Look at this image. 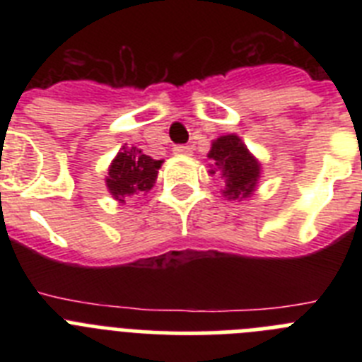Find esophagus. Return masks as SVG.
<instances>
[{
    "label": "esophagus",
    "mask_w": 362,
    "mask_h": 362,
    "mask_svg": "<svg viewBox=\"0 0 362 362\" xmlns=\"http://www.w3.org/2000/svg\"><path fill=\"white\" fill-rule=\"evenodd\" d=\"M174 153H177V156H190L192 148L188 145H175Z\"/></svg>",
    "instance_id": "34e87169"
}]
</instances>
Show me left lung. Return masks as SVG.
<instances>
[{
	"label": "left lung",
	"instance_id": "8db88e82",
	"mask_svg": "<svg viewBox=\"0 0 362 362\" xmlns=\"http://www.w3.org/2000/svg\"><path fill=\"white\" fill-rule=\"evenodd\" d=\"M221 177L225 179L226 190L223 192L230 199L248 197L254 192L259 177V163L250 156L248 148L238 136H223L216 139L209 152ZM216 174V170H212Z\"/></svg>",
	"mask_w": 362,
	"mask_h": 362
}]
</instances>
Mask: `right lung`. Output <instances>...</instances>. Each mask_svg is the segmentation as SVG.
<instances>
[{"instance_id":"right-lung-1","label":"right lung","mask_w":362,"mask_h":362,"mask_svg":"<svg viewBox=\"0 0 362 362\" xmlns=\"http://www.w3.org/2000/svg\"><path fill=\"white\" fill-rule=\"evenodd\" d=\"M161 163L159 159L145 156L136 146H124L112 161L108 170V190L119 201H123L124 196H132L137 192H148L158 177Z\"/></svg>"}]
</instances>
